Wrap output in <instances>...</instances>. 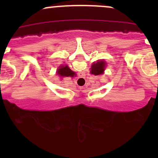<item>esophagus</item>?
Returning a JSON list of instances; mask_svg holds the SVG:
<instances>
[{"label":"esophagus","mask_w":158,"mask_h":158,"mask_svg":"<svg viewBox=\"0 0 158 158\" xmlns=\"http://www.w3.org/2000/svg\"><path fill=\"white\" fill-rule=\"evenodd\" d=\"M81 79V80H84V79Z\"/></svg>","instance_id":"34e87169"}]
</instances>
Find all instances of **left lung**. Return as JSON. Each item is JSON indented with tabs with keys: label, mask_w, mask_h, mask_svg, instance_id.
<instances>
[{
	"label": "left lung",
	"mask_w": 158,
	"mask_h": 158,
	"mask_svg": "<svg viewBox=\"0 0 158 158\" xmlns=\"http://www.w3.org/2000/svg\"><path fill=\"white\" fill-rule=\"evenodd\" d=\"M106 67V63L104 60H98L96 63H93L91 67V74L95 76H99L104 73L105 69Z\"/></svg>",
	"instance_id": "8db88e82"
}]
</instances>
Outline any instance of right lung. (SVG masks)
I'll use <instances>...</instances> for the list:
<instances>
[{
	"label": "right lung",
	"mask_w": 158,
	"mask_h": 158,
	"mask_svg": "<svg viewBox=\"0 0 158 158\" xmlns=\"http://www.w3.org/2000/svg\"><path fill=\"white\" fill-rule=\"evenodd\" d=\"M57 74L60 77H74L76 76V73L72 71L67 65H66V66L63 65V66H60L57 69Z\"/></svg>",
	"instance_id": "add662e5"
}]
</instances>
